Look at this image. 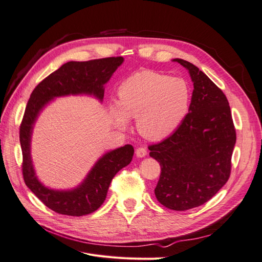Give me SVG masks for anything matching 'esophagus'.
I'll list each match as a JSON object with an SVG mask.
<instances>
[{
  "instance_id": "34e87169",
  "label": "esophagus",
  "mask_w": 262,
  "mask_h": 262,
  "mask_svg": "<svg viewBox=\"0 0 262 262\" xmlns=\"http://www.w3.org/2000/svg\"><path fill=\"white\" fill-rule=\"evenodd\" d=\"M136 154L138 157H144L147 154V150L145 147H138L136 150Z\"/></svg>"
}]
</instances>
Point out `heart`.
<instances>
[{
    "label": "heart",
    "mask_w": 262,
    "mask_h": 262,
    "mask_svg": "<svg viewBox=\"0 0 262 262\" xmlns=\"http://www.w3.org/2000/svg\"><path fill=\"white\" fill-rule=\"evenodd\" d=\"M119 102L110 106L116 122L129 125L137 119L138 130L148 140H163L175 132L188 115L191 91L178 77L140 71L126 77L119 86Z\"/></svg>",
    "instance_id": "obj_1"
}]
</instances>
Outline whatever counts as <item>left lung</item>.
Returning a JSON list of instances; mask_svg holds the SVG:
<instances>
[{"label": "left lung", "instance_id": "obj_1", "mask_svg": "<svg viewBox=\"0 0 262 262\" xmlns=\"http://www.w3.org/2000/svg\"><path fill=\"white\" fill-rule=\"evenodd\" d=\"M173 61L189 71L193 83L189 113L171 136L148 149L162 169L156 199L186 211L208 202L227 182L236 131L224 93L192 63Z\"/></svg>", "mask_w": 262, "mask_h": 262}]
</instances>
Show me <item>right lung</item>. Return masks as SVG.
Listing matches in <instances>:
<instances>
[{
  "label": "right lung",
  "mask_w": 262,
  "mask_h": 262,
  "mask_svg": "<svg viewBox=\"0 0 262 262\" xmlns=\"http://www.w3.org/2000/svg\"><path fill=\"white\" fill-rule=\"evenodd\" d=\"M123 62L122 57L84 62L70 61L39 83L30 95L24 114L19 141L23 153V177L26 186L46 207L63 215L83 216L104 203L113 178L132 161L134 148L126 144L106 153L94 165L82 184L72 190H53L38 180L31 162L30 140L36 119L54 97L68 95H93L104 98L105 84Z\"/></svg>",
  "instance_id": "add662e5"
}]
</instances>
